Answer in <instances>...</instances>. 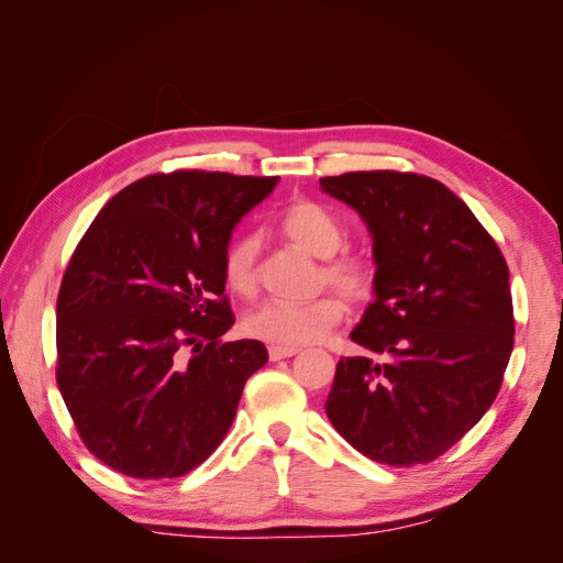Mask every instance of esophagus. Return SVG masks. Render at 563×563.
<instances>
[{
	"label": "esophagus",
	"mask_w": 563,
	"mask_h": 563,
	"mask_svg": "<svg viewBox=\"0 0 563 563\" xmlns=\"http://www.w3.org/2000/svg\"><path fill=\"white\" fill-rule=\"evenodd\" d=\"M267 352H269V360H272V362H279V360H288V356L298 354L300 350H298V347H282V345H272Z\"/></svg>",
	"instance_id": "1"
}]
</instances>
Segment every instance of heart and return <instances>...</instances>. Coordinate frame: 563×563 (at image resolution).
<instances>
[{
  "label": "heart",
  "instance_id": "b5f03b06",
  "mask_svg": "<svg viewBox=\"0 0 563 563\" xmlns=\"http://www.w3.org/2000/svg\"><path fill=\"white\" fill-rule=\"evenodd\" d=\"M279 230L294 246L308 251L321 265L319 282L333 286L350 302H364L373 294V269L360 255H335L345 244V230L338 218L310 199L288 203L279 218ZM225 282L232 291L251 296L258 286V240L255 234H236L223 255ZM345 317V305L327 294L310 302L267 300L244 319L249 335L282 347H300L321 340Z\"/></svg>",
  "mask_w": 563,
  "mask_h": 563
}]
</instances>
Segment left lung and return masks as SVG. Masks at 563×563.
Masks as SVG:
<instances>
[{"label": "left lung", "mask_w": 563, "mask_h": 563, "mask_svg": "<svg viewBox=\"0 0 563 563\" xmlns=\"http://www.w3.org/2000/svg\"><path fill=\"white\" fill-rule=\"evenodd\" d=\"M373 236V300L350 338L383 356L338 362L327 416L350 444L391 467L428 465L498 397L515 347L509 269L446 185L401 172L321 178Z\"/></svg>", "instance_id": "1"}]
</instances>
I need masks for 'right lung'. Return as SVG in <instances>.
<instances>
[{
  "instance_id": "add662e5",
  "label": "right lung",
  "mask_w": 563,
  "mask_h": 563,
  "mask_svg": "<svg viewBox=\"0 0 563 563\" xmlns=\"http://www.w3.org/2000/svg\"><path fill=\"white\" fill-rule=\"evenodd\" d=\"M277 176L152 174L100 211L56 305V380L87 449L135 479H176L225 439L267 362L223 335L234 314L223 255Z\"/></svg>"
}]
</instances>
